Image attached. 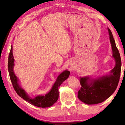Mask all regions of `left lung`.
<instances>
[{
    "label": "left lung",
    "mask_w": 125,
    "mask_h": 125,
    "mask_svg": "<svg viewBox=\"0 0 125 125\" xmlns=\"http://www.w3.org/2000/svg\"><path fill=\"white\" fill-rule=\"evenodd\" d=\"M112 49V57L115 61V67L110 72L102 77L91 78L89 76L80 77L82 87L78 92V98L87 105L97 104L109 98L118 86L120 79L121 61L119 50L116 48L112 33L107 28Z\"/></svg>",
    "instance_id": "8db88e82"
}]
</instances>
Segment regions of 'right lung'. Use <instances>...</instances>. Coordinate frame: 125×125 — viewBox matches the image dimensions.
<instances>
[{"mask_svg":"<svg viewBox=\"0 0 125 125\" xmlns=\"http://www.w3.org/2000/svg\"><path fill=\"white\" fill-rule=\"evenodd\" d=\"M12 46L10 48L8 61V70L10 77L15 91L19 96L31 104L39 107H49L57 102L58 98V87L69 76L70 72L67 70L61 73L53 85L51 90L45 95H38L35 98H31L26 92L20 86L19 79L14 73V59L13 55Z\"/></svg>","mask_w":125,"mask_h":125,"instance_id":"right-lung-1","label":"right lung"}]
</instances>
